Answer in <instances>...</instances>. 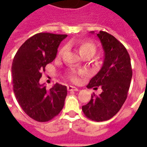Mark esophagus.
Wrapping results in <instances>:
<instances>
[{
    "mask_svg": "<svg viewBox=\"0 0 147 147\" xmlns=\"http://www.w3.org/2000/svg\"><path fill=\"white\" fill-rule=\"evenodd\" d=\"M67 90L68 91H77L78 88L74 86H67Z\"/></svg>",
    "mask_w": 147,
    "mask_h": 147,
    "instance_id": "34e87169",
    "label": "esophagus"
}]
</instances>
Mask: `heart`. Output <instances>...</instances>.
Wrapping results in <instances>:
<instances>
[{"label": "heart", "instance_id": "obj_1", "mask_svg": "<svg viewBox=\"0 0 147 147\" xmlns=\"http://www.w3.org/2000/svg\"><path fill=\"white\" fill-rule=\"evenodd\" d=\"M79 51L81 56H86V55H91L94 56L96 53V46L94 44H93L92 42H87V41H84V42H80L79 45ZM66 50V46H64L61 49V50L59 51V55H61L64 53ZM81 74H84L83 71H72L69 73V79L73 82H76L78 80V76L81 75Z\"/></svg>", "mask_w": 147, "mask_h": 147}]
</instances>
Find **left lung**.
Returning <instances> with one entry per match:
<instances>
[{
	"mask_svg": "<svg viewBox=\"0 0 147 147\" xmlns=\"http://www.w3.org/2000/svg\"><path fill=\"white\" fill-rule=\"evenodd\" d=\"M97 36L102 43L105 58L102 68L86 87L97 90L100 86L102 92L98 96L93 94L90 102L83 105L82 109L90 120L100 122L114 117L126 101L132 70L129 54L121 42L102 30Z\"/></svg>",
	"mask_w": 147,
	"mask_h": 147,
	"instance_id": "obj_1",
	"label": "left lung"
}]
</instances>
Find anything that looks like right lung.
Listing matches in <instances>:
<instances>
[{"instance_id":"add662e5","label":"right lung","mask_w":147,"mask_h":147,"mask_svg":"<svg viewBox=\"0 0 147 147\" xmlns=\"http://www.w3.org/2000/svg\"><path fill=\"white\" fill-rule=\"evenodd\" d=\"M67 34L38 33L28 38L16 53L11 65L16 98L23 110L38 122L57 116L64 107L67 87L56 83L49 90L39 80L45 67L57 56V48Z\"/></svg>"}]
</instances>
